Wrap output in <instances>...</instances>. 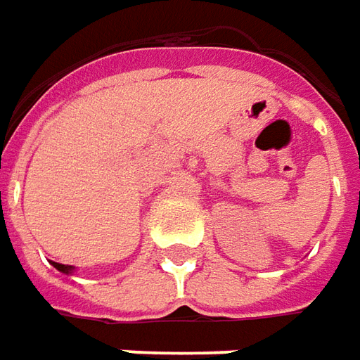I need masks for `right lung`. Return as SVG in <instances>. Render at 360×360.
I'll return each mask as SVG.
<instances>
[{"instance_id": "right-lung-1", "label": "right lung", "mask_w": 360, "mask_h": 360, "mask_svg": "<svg viewBox=\"0 0 360 360\" xmlns=\"http://www.w3.org/2000/svg\"><path fill=\"white\" fill-rule=\"evenodd\" d=\"M53 266H55V268H57L58 272H63V274H70V276H72V274H75V270H77V268H75V266H67V264L53 262Z\"/></svg>"}]
</instances>
